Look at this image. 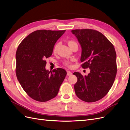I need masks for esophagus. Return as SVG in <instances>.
Listing matches in <instances>:
<instances>
[{
  "instance_id": "esophagus-1",
  "label": "esophagus",
  "mask_w": 130,
  "mask_h": 130,
  "mask_svg": "<svg viewBox=\"0 0 130 130\" xmlns=\"http://www.w3.org/2000/svg\"><path fill=\"white\" fill-rule=\"evenodd\" d=\"M72 72L71 71H67V75L68 76H71L72 75Z\"/></svg>"
}]
</instances>
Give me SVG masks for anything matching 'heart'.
Here are the masks:
<instances>
[{"instance_id":"b5f03b06","label":"heart","mask_w":130,"mask_h":130,"mask_svg":"<svg viewBox=\"0 0 130 130\" xmlns=\"http://www.w3.org/2000/svg\"><path fill=\"white\" fill-rule=\"evenodd\" d=\"M68 44L71 48H72V46H74V45H77V43H76L74 41H69L68 42ZM58 46H59V43H56V44L54 45V48H53V53H55L56 52V51H57L58 48ZM64 64L66 66H71V62H70L69 61H65Z\"/></svg>"}]
</instances>
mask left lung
Wrapping results in <instances>:
<instances>
[{"instance_id": "8db88e82", "label": "left lung", "mask_w": 130, "mask_h": 130, "mask_svg": "<svg viewBox=\"0 0 130 130\" xmlns=\"http://www.w3.org/2000/svg\"><path fill=\"white\" fill-rule=\"evenodd\" d=\"M82 49L80 60L83 68H89L87 76L75 72L77 78L74 85L77 97L86 102H94L108 93L117 72L116 54L112 43L102 33L91 29H75Z\"/></svg>"}]
</instances>
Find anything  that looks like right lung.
<instances>
[{
  "label": "right lung",
  "instance_id": "obj_1",
  "mask_svg": "<svg viewBox=\"0 0 130 130\" xmlns=\"http://www.w3.org/2000/svg\"><path fill=\"white\" fill-rule=\"evenodd\" d=\"M66 30H37L19 45L16 53L17 78L29 97L44 102L55 97L66 75L64 69L46 70L45 59L51 56L56 41Z\"/></svg>",
  "mask_w": 130,
  "mask_h": 130
}]
</instances>
